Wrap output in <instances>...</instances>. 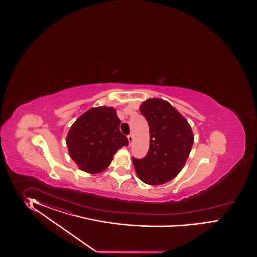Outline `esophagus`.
I'll return each instance as SVG.
<instances>
[{"mask_svg":"<svg viewBox=\"0 0 257 257\" xmlns=\"http://www.w3.org/2000/svg\"><path fill=\"white\" fill-rule=\"evenodd\" d=\"M128 140H129V143H130V145H131V144H132L133 141V135H131V134L128 136Z\"/></svg>","mask_w":257,"mask_h":257,"instance_id":"1","label":"esophagus"}]
</instances>
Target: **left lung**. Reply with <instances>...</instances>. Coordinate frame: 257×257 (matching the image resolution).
Wrapping results in <instances>:
<instances>
[{"instance_id": "obj_1", "label": "left lung", "mask_w": 257, "mask_h": 257, "mask_svg": "<svg viewBox=\"0 0 257 257\" xmlns=\"http://www.w3.org/2000/svg\"><path fill=\"white\" fill-rule=\"evenodd\" d=\"M140 111L148 121L150 147L143 158L132 157L133 164L142 182L162 185L184 168L194 142L193 133L187 119L168 101L149 99Z\"/></svg>"}]
</instances>
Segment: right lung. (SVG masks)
<instances>
[{
    "instance_id": "right-lung-1",
    "label": "right lung",
    "mask_w": 257,
    "mask_h": 257,
    "mask_svg": "<svg viewBox=\"0 0 257 257\" xmlns=\"http://www.w3.org/2000/svg\"><path fill=\"white\" fill-rule=\"evenodd\" d=\"M113 107L89 109L70 127L66 142L72 160L82 171L99 173L108 167L118 149L127 146Z\"/></svg>"
}]
</instances>
